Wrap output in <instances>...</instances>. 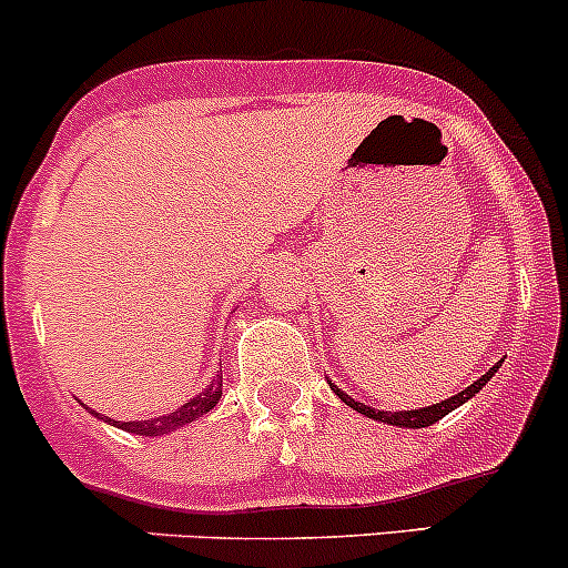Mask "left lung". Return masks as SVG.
<instances>
[{"label": "left lung", "mask_w": 568, "mask_h": 568, "mask_svg": "<svg viewBox=\"0 0 568 568\" xmlns=\"http://www.w3.org/2000/svg\"><path fill=\"white\" fill-rule=\"evenodd\" d=\"M500 364H503V361H500ZM500 364H495L493 369L484 372L481 377L476 379V383H470L465 390H459V394L448 396V399L437 402V405L418 407V410H396V413L374 410V407L364 405V402H358V399H353V396H349V394H344V390L338 388L336 383H331V379H327V385H331V390L338 396V399L344 402V405H349V407H353V410H358L361 415H366V418L379 420V424H388V426H399V429H424V426H432V424H437V420H440V418H446L448 413L457 410V407L465 405L467 399H473V396H476L478 390H481L484 385H487L489 379L495 377V372L500 369Z\"/></svg>", "instance_id": "left-lung-1"}]
</instances>
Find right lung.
I'll use <instances>...</instances> for the list:
<instances>
[{"label": "right lung", "instance_id": "right-lung-1", "mask_svg": "<svg viewBox=\"0 0 568 568\" xmlns=\"http://www.w3.org/2000/svg\"><path fill=\"white\" fill-rule=\"evenodd\" d=\"M221 383H224V374H215L213 379H210V385H204L202 394H196L194 399H189L185 405H180L178 410L172 413H163L158 415V418H144V420H114V418H106V415L90 410L95 418H103L106 424L116 426V429L122 432H131V435H142V437H161V435H169V432H178L183 429V426H189L191 420H199L202 415H207L213 410L215 405H219L221 399Z\"/></svg>", "mask_w": 568, "mask_h": 568}]
</instances>
